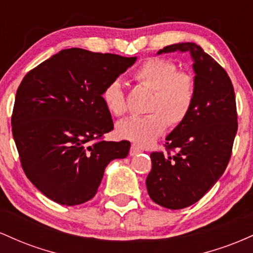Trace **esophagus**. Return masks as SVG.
Listing matches in <instances>:
<instances>
[{"label":"esophagus","instance_id":"obj_1","mask_svg":"<svg viewBox=\"0 0 253 253\" xmlns=\"http://www.w3.org/2000/svg\"><path fill=\"white\" fill-rule=\"evenodd\" d=\"M140 152H141V150L139 149V147L136 146V145H132V146H130L129 156H136V155H138V153H140Z\"/></svg>","mask_w":253,"mask_h":253}]
</instances>
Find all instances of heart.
Segmentation results:
<instances>
[{
  "label": "heart",
  "mask_w": 253,
  "mask_h": 253,
  "mask_svg": "<svg viewBox=\"0 0 253 253\" xmlns=\"http://www.w3.org/2000/svg\"><path fill=\"white\" fill-rule=\"evenodd\" d=\"M133 77L152 90L145 117L129 118L117 126V134L138 145H150L170 127L181 125L189 115L196 95V84L189 72L177 71V65L165 58H149L139 66ZM102 100L114 117L127 112L126 95L120 81L113 80L104 86Z\"/></svg>",
  "instance_id": "b5f03b06"
}]
</instances>
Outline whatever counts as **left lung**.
I'll use <instances>...</instances> for the list:
<instances>
[{"mask_svg":"<svg viewBox=\"0 0 253 253\" xmlns=\"http://www.w3.org/2000/svg\"><path fill=\"white\" fill-rule=\"evenodd\" d=\"M176 51L189 52L194 60L195 100L187 119L167 136L168 153H151L146 178L152 201L169 210L189 207L211 189L227 168L238 129L227 72L194 42L173 43L158 54Z\"/></svg>","mask_w":253,"mask_h":253,"instance_id":"obj_1","label":"left lung"}]
</instances>
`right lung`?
Returning a JSON list of instances; mask_svg holds the SVG:
<instances>
[{
	"mask_svg": "<svg viewBox=\"0 0 253 253\" xmlns=\"http://www.w3.org/2000/svg\"><path fill=\"white\" fill-rule=\"evenodd\" d=\"M136 57L66 48L31 70L17 88L11 130L26 176L46 197L76 206L97 193L104 169L130 143L106 141L112 115L102 91Z\"/></svg>",
	"mask_w": 253,
	"mask_h": 253,
	"instance_id": "1",
	"label": "right lung"
}]
</instances>
